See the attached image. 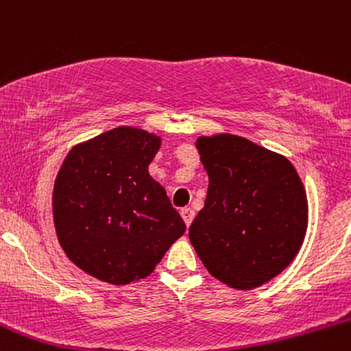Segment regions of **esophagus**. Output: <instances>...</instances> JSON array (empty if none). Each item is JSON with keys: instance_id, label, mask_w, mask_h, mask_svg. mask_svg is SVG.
Instances as JSON below:
<instances>
[{"instance_id": "obj_1", "label": "esophagus", "mask_w": 351, "mask_h": 351, "mask_svg": "<svg viewBox=\"0 0 351 351\" xmlns=\"http://www.w3.org/2000/svg\"><path fill=\"white\" fill-rule=\"evenodd\" d=\"M181 217H183L184 224H186V228L191 226L193 219H195V211H193L191 208H184L181 209Z\"/></svg>"}]
</instances>
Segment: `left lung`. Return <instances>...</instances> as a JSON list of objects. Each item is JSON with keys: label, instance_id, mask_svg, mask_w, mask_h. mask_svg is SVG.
<instances>
[{"label": "left lung", "instance_id": "left-lung-1", "mask_svg": "<svg viewBox=\"0 0 351 351\" xmlns=\"http://www.w3.org/2000/svg\"><path fill=\"white\" fill-rule=\"evenodd\" d=\"M196 148L209 186L189 241L217 280L239 291L259 287L279 276L304 243V184L285 156L243 136H199Z\"/></svg>", "mask_w": 351, "mask_h": 351}]
</instances>
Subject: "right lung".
I'll return each instance as SVG.
<instances>
[{"mask_svg": "<svg viewBox=\"0 0 351 351\" xmlns=\"http://www.w3.org/2000/svg\"><path fill=\"white\" fill-rule=\"evenodd\" d=\"M162 138L117 127L67 153L52 191L60 247L95 279L125 285L155 271L184 234L167 191L148 175Z\"/></svg>", "mask_w": 351, "mask_h": 351, "instance_id": "right-lung-1", "label": "right lung"}]
</instances>
